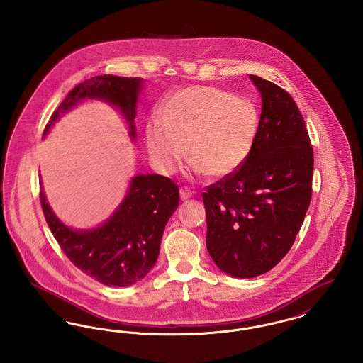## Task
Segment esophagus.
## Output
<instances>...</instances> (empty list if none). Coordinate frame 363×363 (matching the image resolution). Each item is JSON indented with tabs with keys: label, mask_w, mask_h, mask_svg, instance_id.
Segmentation results:
<instances>
[{
	"label": "esophagus",
	"mask_w": 363,
	"mask_h": 363,
	"mask_svg": "<svg viewBox=\"0 0 363 363\" xmlns=\"http://www.w3.org/2000/svg\"><path fill=\"white\" fill-rule=\"evenodd\" d=\"M179 196H181V199L182 200H188V199H191L193 196V193L191 192V189H188V188H181L179 189Z\"/></svg>",
	"instance_id": "obj_1"
}]
</instances>
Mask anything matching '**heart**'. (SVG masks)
Instances as JSON below:
<instances>
[{"label":"heart","instance_id":"heart-1","mask_svg":"<svg viewBox=\"0 0 363 363\" xmlns=\"http://www.w3.org/2000/svg\"><path fill=\"white\" fill-rule=\"evenodd\" d=\"M259 112L248 99L211 86H191L169 96L160 115H152L145 138L152 163L172 172L188 155L199 174L223 178L251 156Z\"/></svg>","mask_w":363,"mask_h":363}]
</instances>
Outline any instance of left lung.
<instances>
[{"instance_id": "obj_1", "label": "left lung", "mask_w": 363, "mask_h": 363, "mask_svg": "<svg viewBox=\"0 0 363 363\" xmlns=\"http://www.w3.org/2000/svg\"><path fill=\"white\" fill-rule=\"evenodd\" d=\"M262 96L255 147L233 174L203 193L207 250L229 276L252 278L288 254L311 200L314 152L288 91L250 75Z\"/></svg>"}]
</instances>
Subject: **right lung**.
<instances>
[{"mask_svg":"<svg viewBox=\"0 0 363 363\" xmlns=\"http://www.w3.org/2000/svg\"><path fill=\"white\" fill-rule=\"evenodd\" d=\"M144 81L99 75L75 86L48 122L43 135L62 115L86 99L103 100L125 115L128 134L135 138V107ZM40 200L49 229L67 257L86 276L107 286H128L143 279L155 266L166 223L179 203L178 186L159 174L131 178L128 193L103 225L89 230L65 226L52 211L43 193Z\"/></svg>","mask_w":363,"mask_h":363,"instance_id":"right-lung-1","label":"right lung"}]
</instances>
